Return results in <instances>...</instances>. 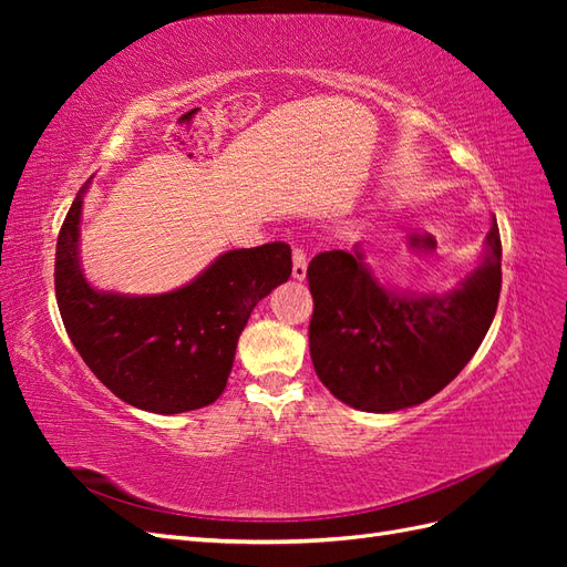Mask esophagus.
Here are the masks:
<instances>
[{
  "mask_svg": "<svg viewBox=\"0 0 567 567\" xmlns=\"http://www.w3.org/2000/svg\"><path fill=\"white\" fill-rule=\"evenodd\" d=\"M307 277V255L300 248H293V279L305 281Z\"/></svg>",
  "mask_w": 567,
  "mask_h": 567,
  "instance_id": "obj_1",
  "label": "esophagus"
}]
</instances>
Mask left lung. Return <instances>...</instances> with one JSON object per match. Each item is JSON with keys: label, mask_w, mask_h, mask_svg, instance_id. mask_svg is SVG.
<instances>
[{"label": "left lung", "mask_w": 567, "mask_h": 567, "mask_svg": "<svg viewBox=\"0 0 567 567\" xmlns=\"http://www.w3.org/2000/svg\"><path fill=\"white\" fill-rule=\"evenodd\" d=\"M307 281L319 381L352 409L390 414L450 385L489 331L502 290L499 227L492 219L483 262L444 293L385 286L362 244L319 252Z\"/></svg>", "instance_id": "1"}]
</instances>
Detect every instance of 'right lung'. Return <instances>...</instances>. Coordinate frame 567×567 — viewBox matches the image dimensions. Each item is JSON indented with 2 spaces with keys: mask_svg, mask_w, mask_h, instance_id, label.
Listing matches in <instances>:
<instances>
[{
  "mask_svg": "<svg viewBox=\"0 0 567 567\" xmlns=\"http://www.w3.org/2000/svg\"><path fill=\"white\" fill-rule=\"evenodd\" d=\"M90 184L63 219L54 269L59 312L75 350L115 398L136 409L167 416L213 404L227 388L255 305L290 277V248L277 241L227 250L169 293L99 290L80 262Z\"/></svg>",
  "mask_w": 567,
  "mask_h": 567,
  "instance_id": "add662e5",
  "label": "right lung"
}]
</instances>
